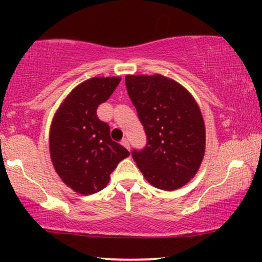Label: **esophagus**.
I'll use <instances>...</instances> for the list:
<instances>
[{"label":"esophagus","instance_id":"obj_1","mask_svg":"<svg viewBox=\"0 0 262 262\" xmlns=\"http://www.w3.org/2000/svg\"><path fill=\"white\" fill-rule=\"evenodd\" d=\"M122 145L125 146L128 150H130V144H129V140L128 139H123L122 140Z\"/></svg>","mask_w":262,"mask_h":262}]
</instances>
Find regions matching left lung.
I'll list each match as a JSON object with an SVG mask.
<instances>
[{
    "label": "left lung",
    "instance_id": "8db88e82",
    "mask_svg": "<svg viewBox=\"0 0 262 262\" xmlns=\"http://www.w3.org/2000/svg\"><path fill=\"white\" fill-rule=\"evenodd\" d=\"M125 85L146 135L145 146L132 151L134 161L155 187H182L196 175L204 155V122L196 101L161 75H128Z\"/></svg>",
    "mask_w": 262,
    "mask_h": 262
}]
</instances>
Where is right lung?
Listing matches in <instances>:
<instances>
[{
  "instance_id": "right-lung-1",
  "label": "right lung",
  "mask_w": 262,
  "mask_h": 262,
  "mask_svg": "<svg viewBox=\"0 0 262 262\" xmlns=\"http://www.w3.org/2000/svg\"><path fill=\"white\" fill-rule=\"evenodd\" d=\"M119 77H92L80 83L54 117L50 156L58 175L81 194L106 187L119 161L129 155L111 138V128L97 117V108L119 85Z\"/></svg>"
}]
</instances>
